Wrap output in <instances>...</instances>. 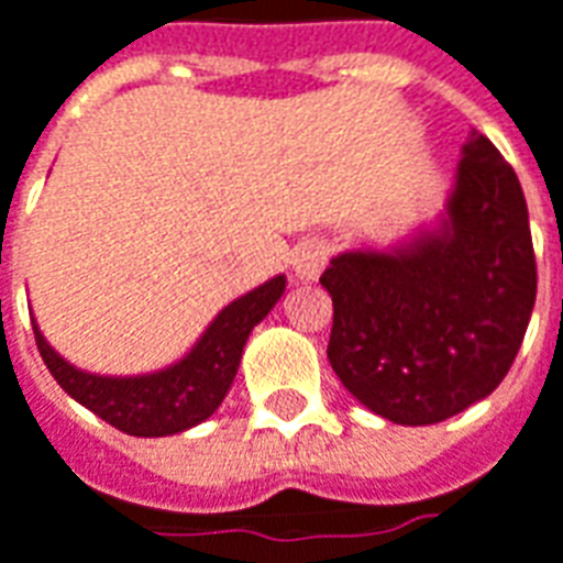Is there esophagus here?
<instances>
[{
    "label": "esophagus",
    "mask_w": 563,
    "mask_h": 563,
    "mask_svg": "<svg viewBox=\"0 0 563 563\" xmlns=\"http://www.w3.org/2000/svg\"><path fill=\"white\" fill-rule=\"evenodd\" d=\"M290 264H294V273H297L299 282H314L323 273V266L329 264V243L320 240V236H308L294 249Z\"/></svg>",
    "instance_id": "esophagus-1"
}]
</instances>
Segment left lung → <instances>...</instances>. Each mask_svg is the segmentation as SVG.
I'll list each match as a JSON object with an SVG mask.
<instances>
[{
    "label": "left lung",
    "mask_w": 563,
    "mask_h": 563,
    "mask_svg": "<svg viewBox=\"0 0 563 563\" xmlns=\"http://www.w3.org/2000/svg\"><path fill=\"white\" fill-rule=\"evenodd\" d=\"M327 356L350 395L395 424H437L505 379L538 297L517 172L484 133L463 145L437 234L391 255L332 257Z\"/></svg>",
    "instance_id": "left-lung-1"
}]
</instances>
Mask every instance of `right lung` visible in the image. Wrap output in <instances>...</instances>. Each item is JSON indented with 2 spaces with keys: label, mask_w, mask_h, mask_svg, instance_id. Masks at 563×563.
I'll list each match as a JSON object with an SVG mask.
<instances>
[{
  "label": "right lung",
  "mask_w": 563,
  "mask_h": 563,
  "mask_svg": "<svg viewBox=\"0 0 563 563\" xmlns=\"http://www.w3.org/2000/svg\"><path fill=\"white\" fill-rule=\"evenodd\" d=\"M285 294V276L269 278L222 308L189 356L147 377H97L76 371L35 329L37 353L67 395L130 437H172L201 424L225 400L249 332Z\"/></svg>",
  "instance_id": "add662e5"
}]
</instances>
